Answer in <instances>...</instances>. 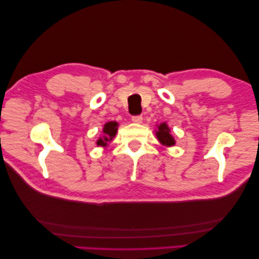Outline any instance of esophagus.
<instances>
[{
    "instance_id": "34e87169",
    "label": "esophagus",
    "mask_w": 259,
    "mask_h": 259,
    "mask_svg": "<svg viewBox=\"0 0 259 259\" xmlns=\"http://www.w3.org/2000/svg\"><path fill=\"white\" fill-rule=\"evenodd\" d=\"M142 119H144V118H142V115H140V114L139 115H134V117L131 118V120H133L135 123H141Z\"/></svg>"
}]
</instances>
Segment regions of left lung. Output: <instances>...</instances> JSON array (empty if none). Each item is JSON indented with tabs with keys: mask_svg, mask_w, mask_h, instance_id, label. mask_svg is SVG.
<instances>
[{
	"mask_svg": "<svg viewBox=\"0 0 259 259\" xmlns=\"http://www.w3.org/2000/svg\"><path fill=\"white\" fill-rule=\"evenodd\" d=\"M158 140L161 142L164 146H174L175 145V139L170 135V130L166 123H161L158 126V131L156 133Z\"/></svg>",
	"mask_w": 259,
	"mask_h": 259,
	"instance_id": "obj_1",
	"label": "left lung"
}]
</instances>
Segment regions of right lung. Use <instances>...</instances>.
Instances as JSON below:
<instances>
[{"label":"right lung","instance_id":"obj_1","mask_svg":"<svg viewBox=\"0 0 259 259\" xmlns=\"http://www.w3.org/2000/svg\"><path fill=\"white\" fill-rule=\"evenodd\" d=\"M117 126L118 123L114 122V121H110V122L106 123L103 126V138H100L97 141L98 146H107V142L111 140L113 137L117 134Z\"/></svg>","mask_w":259,"mask_h":259}]
</instances>
